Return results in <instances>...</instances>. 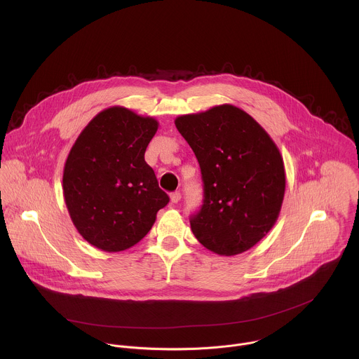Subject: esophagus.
<instances>
[{"label":"esophagus","instance_id":"esophagus-1","mask_svg":"<svg viewBox=\"0 0 359 359\" xmlns=\"http://www.w3.org/2000/svg\"><path fill=\"white\" fill-rule=\"evenodd\" d=\"M170 199H171V203L177 205V203L181 201V194H180V192H172V194L170 195Z\"/></svg>","mask_w":359,"mask_h":359}]
</instances>
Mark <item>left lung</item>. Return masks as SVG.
I'll use <instances>...</instances> for the list:
<instances>
[{
	"instance_id": "left-lung-1",
	"label": "left lung",
	"mask_w": 359,
	"mask_h": 359,
	"mask_svg": "<svg viewBox=\"0 0 359 359\" xmlns=\"http://www.w3.org/2000/svg\"><path fill=\"white\" fill-rule=\"evenodd\" d=\"M196 156L203 205L191 229L205 249L236 256L252 249L278 219L286 188L283 158L256 120L232 104L175 118Z\"/></svg>"
}]
</instances>
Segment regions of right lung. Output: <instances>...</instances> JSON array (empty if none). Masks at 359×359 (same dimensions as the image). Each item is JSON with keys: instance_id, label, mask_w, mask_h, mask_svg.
I'll list each match as a JSON object with an SVG mask.
<instances>
[{"instance_id": "obj_1", "label": "right lung", "mask_w": 359, "mask_h": 359, "mask_svg": "<svg viewBox=\"0 0 359 359\" xmlns=\"http://www.w3.org/2000/svg\"><path fill=\"white\" fill-rule=\"evenodd\" d=\"M154 117L113 106L76 140L63 170V196L79 233L114 253L137 245L168 203L145 151L157 131Z\"/></svg>"}]
</instances>
